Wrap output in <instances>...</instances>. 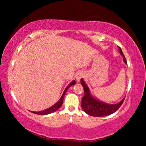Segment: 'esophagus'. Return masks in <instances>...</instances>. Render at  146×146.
Masks as SVG:
<instances>
[{
	"instance_id": "34e87169",
	"label": "esophagus",
	"mask_w": 146,
	"mask_h": 146,
	"mask_svg": "<svg viewBox=\"0 0 146 146\" xmlns=\"http://www.w3.org/2000/svg\"><path fill=\"white\" fill-rule=\"evenodd\" d=\"M84 74L83 72H78L77 73L76 76V81L77 82H80V80L82 78L83 76H84Z\"/></svg>"
}]
</instances>
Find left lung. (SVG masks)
<instances>
[{"instance_id":"8db88e82","label":"left lung","mask_w":146,"mask_h":146,"mask_svg":"<svg viewBox=\"0 0 146 146\" xmlns=\"http://www.w3.org/2000/svg\"><path fill=\"white\" fill-rule=\"evenodd\" d=\"M119 53L123 58V62L127 64V61L125 60V58L123 55L122 51H121L120 47H119ZM80 81L81 84L83 86L84 90V96L82 98L81 106L83 110L90 115L95 117L109 115L116 111L123 102L124 98L120 102L115 104H106L103 102H101L99 100L94 98L90 94L89 88L86 84L84 80L81 79Z\"/></svg>"}]
</instances>
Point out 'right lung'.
I'll list each match as a JSON object with an SVG mask.
<instances>
[{
  "label": "right lung",
  "instance_id": "right-lung-1",
  "mask_svg": "<svg viewBox=\"0 0 146 146\" xmlns=\"http://www.w3.org/2000/svg\"><path fill=\"white\" fill-rule=\"evenodd\" d=\"M75 84H76L75 80H73L72 82L69 84L68 86L66 88L64 91V92L62 94V95L60 99L55 104H54L52 106H51L50 108H49L46 109V110H42V111H32L31 112L34 113H36V114H38V115H46V114H49V113H51L52 112H54L55 111H56L57 110H58L62 106V105L64 97V95H65L66 92L67 90L71 86Z\"/></svg>",
  "mask_w": 146,
  "mask_h": 146
}]
</instances>
